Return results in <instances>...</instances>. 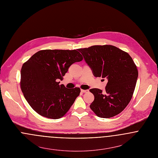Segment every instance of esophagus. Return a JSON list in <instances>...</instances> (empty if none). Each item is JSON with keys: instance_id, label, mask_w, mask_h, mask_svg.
Segmentation results:
<instances>
[{"instance_id": "obj_1", "label": "esophagus", "mask_w": 158, "mask_h": 158, "mask_svg": "<svg viewBox=\"0 0 158 158\" xmlns=\"http://www.w3.org/2000/svg\"><path fill=\"white\" fill-rule=\"evenodd\" d=\"M81 92H83V93H85V92H88L89 90H84V89H81Z\"/></svg>"}]
</instances>
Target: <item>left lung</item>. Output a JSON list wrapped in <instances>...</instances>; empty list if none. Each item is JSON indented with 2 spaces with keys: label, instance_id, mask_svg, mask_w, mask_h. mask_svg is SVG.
<instances>
[{
  "label": "left lung",
  "instance_id": "obj_1",
  "mask_svg": "<svg viewBox=\"0 0 158 158\" xmlns=\"http://www.w3.org/2000/svg\"><path fill=\"white\" fill-rule=\"evenodd\" d=\"M95 77L108 80L105 92L90 89L94 95L90 109L98 117L110 118L128 105L135 89L138 70L130 55L111 45H93L78 49Z\"/></svg>",
  "mask_w": 158,
  "mask_h": 158
}]
</instances>
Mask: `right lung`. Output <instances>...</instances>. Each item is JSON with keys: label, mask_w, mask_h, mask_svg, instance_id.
<instances>
[{"label": "right lung", "mask_w": 158, "mask_h": 158, "mask_svg": "<svg viewBox=\"0 0 158 158\" xmlns=\"http://www.w3.org/2000/svg\"><path fill=\"white\" fill-rule=\"evenodd\" d=\"M77 50H43L23 64L21 88L32 109L49 118L63 117L80 95V89L60 85L69 68L82 61Z\"/></svg>", "instance_id": "1"}]
</instances>
